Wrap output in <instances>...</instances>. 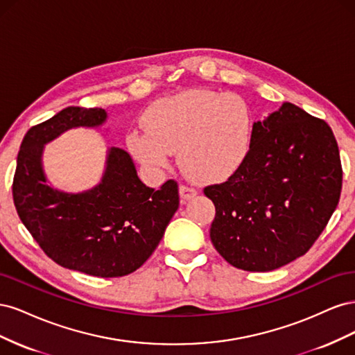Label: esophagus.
Masks as SVG:
<instances>
[{
	"mask_svg": "<svg viewBox=\"0 0 355 355\" xmlns=\"http://www.w3.org/2000/svg\"><path fill=\"white\" fill-rule=\"evenodd\" d=\"M197 188H194V187H191V185H185V184H182L180 187H179V194H180V198L182 200H189V198H192L194 196H197Z\"/></svg>",
	"mask_w": 355,
	"mask_h": 355,
	"instance_id": "esophagus-1",
	"label": "esophagus"
}]
</instances>
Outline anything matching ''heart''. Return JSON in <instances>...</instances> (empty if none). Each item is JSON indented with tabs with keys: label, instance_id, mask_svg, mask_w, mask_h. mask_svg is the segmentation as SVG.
<instances>
[{
	"label": "heart",
	"instance_id": "heart-1",
	"mask_svg": "<svg viewBox=\"0 0 355 355\" xmlns=\"http://www.w3.org/2000/svg\"><path fill=\"white\" fill-rule=\"evenodd\" d=\"M144 130L127 137L128 148L148 167L179 164L198 180H222L240 168L253 136L250 106L239 94L187 90L154 102L144 115Z\"/></svg>",
	"mask_w": 355,
	"mask_h": 355
}]
</instances>
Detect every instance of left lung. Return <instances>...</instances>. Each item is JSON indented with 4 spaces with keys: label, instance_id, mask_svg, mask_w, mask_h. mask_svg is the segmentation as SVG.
<instances>
[{
    "label": "left lung",
    "instance_id": "left-lung-1",
    "mask_svg": "<svg viewBox=\"0 0 355 355\" xmlns=\"http://www.w3.org/2000/svg\"><path fill=\"white\" fill-rule=\"evenodd\" d=\"M340 191L342 164L330 125L286 102L253 124L240 168L204 188L216 209L210 240L235 268L277 270L313 247Z\"/></svg>",
    "mask_w": 355,
    "mask_h": 355
}]
</instances>
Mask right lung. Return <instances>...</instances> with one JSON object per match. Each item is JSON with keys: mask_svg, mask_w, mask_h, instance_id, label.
Segmentation results:
<instances>
[{"mask_svg": "<svg viewBox=\"0 0 355 355\" xmlns=\"http://www.w3.org/2000/svg\"><path fill=\"white\" fill-rule=\"evenodd\" d=\"M102 108L68 106L31 127L17 154L13 201L20 220L51 261L93 277H123L154 253L179 207L178 182L159 189L137 178L124 149L111 148L99 184L83 194H65L46 184L42 145L68 128L105 121Z\"/></svg>", "mask_w": 355, "mask_h": 355, "instance_id": "right-lung-1", "label": "right lung"}]
</instances>
